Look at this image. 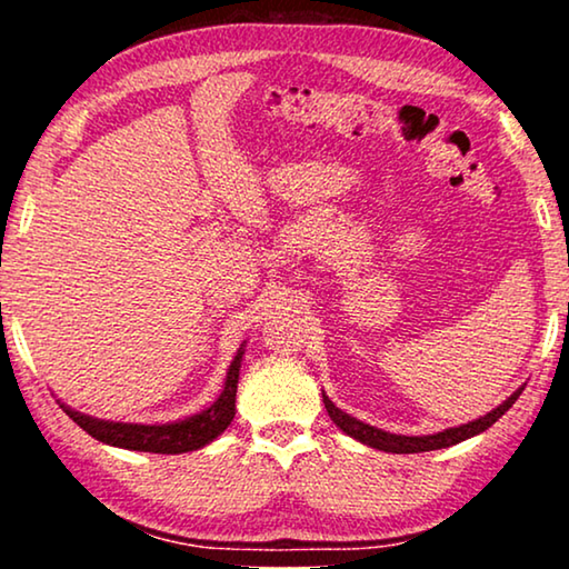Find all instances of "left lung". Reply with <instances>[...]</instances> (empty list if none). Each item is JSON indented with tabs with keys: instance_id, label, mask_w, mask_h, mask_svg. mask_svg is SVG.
<instances>
[{
	"instance_id": "8db88e82",
	"label": "left lung",
	"mask_w": 569,
	"mask_h": 569,
	"mask_svg": "<svg viewBox=\"0 0 569 569\" xmlns=\"http://www.w3.org/2000/svg\"><path fill=\"white\" fill-rule=\"evenodd\" d=\"M519 393H522V389H517L512 397L499 403L495 411L485 413V417H479V419L469 421V423H461V427H455V429H445V431H439V435H427V437L389 435V431L371 427V423H363L356 417H351V413L341 411L329 397H326V393H323V407H326V411H329V417H331L336 427H339L343 435H349L356 441H361V445L373 447L379 451H391V455H419V451H435V449L459 445V441H465L469 437L481 435V431H487L495 421L502 419L505 411L512 409V403L519 399Z\"/></svg>"
}]
</instances>
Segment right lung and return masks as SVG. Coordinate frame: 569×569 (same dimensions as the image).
<instances>
[{"label":"right lung","instance_id":"right-lung-1","mask_svg":"<svg viewBox=\"0 0 569 569\" xmlns=\"http://www.w3.org/2000/svg\"><path fill=\"white\" fill-rule=\"evenodd\" d=\"M243 343L236 353V359L228 366L226 387L220 397L200 413H192L188 419L170 421V423H124L94 419L88 413H80L60 401L62 411L70 417L77 427L88 431L102 445L132 449V451H152V455H182V451H196L206 447L216 437L223 435L228 423L236 417V391H238V373L240 361H243Z\"/></svg>","mask_w":569,"mask_h":569}]
</instances>
